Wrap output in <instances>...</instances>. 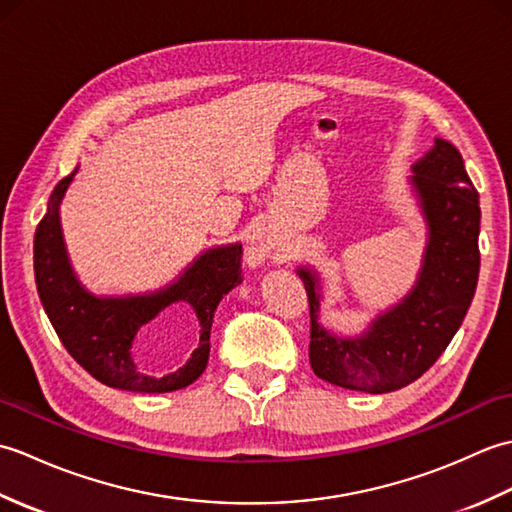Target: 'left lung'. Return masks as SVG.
Masks as SVG:
<instances>
[{
  "instance_id": "obj_1",
  "label": "left lung",
  "mask_w": 512,
  "mask_h": 512,
  "mask_svg": "<svg viewBox=\"0 0 512 512\" xmlns=\"http://www.w3.org/2000/svg\"><path fill=\"white\" fill-rule=\"evenodd\" d=\"M409 178L429 239L422 268L400 303L358 336H336L319 323L321 284L299 268L310 303V365L332 385L387 394L420 378L447 350L469 310L480 275V195L460 151L436 138Z\"/></svg>"
}]
</instances>
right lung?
I'll return each mask as SVG.
<instances>
[{"label":"right lung","mask_w":512,"mask_h":512,"mask_svg":"<svg viewBox=\"0 0 512 512\" xmlns=\"http://www.w3.org/2000/svg\"><path fill=\"white\" fill-rule=\"evenodd\" d=\"M76 169L54 187L35 233V281L41 306L65 350L103 385L140 394H167L198 380L209 363L217 303L242 281V244L209 248L169 284L147 295L96 297L76 279L65 250L59 206ZM184 300L201 325L199 347L180 370L145 375L131 354L137 330L171 302Z\"/></svg>","instance_id":"obj_1"}]
</instances>
